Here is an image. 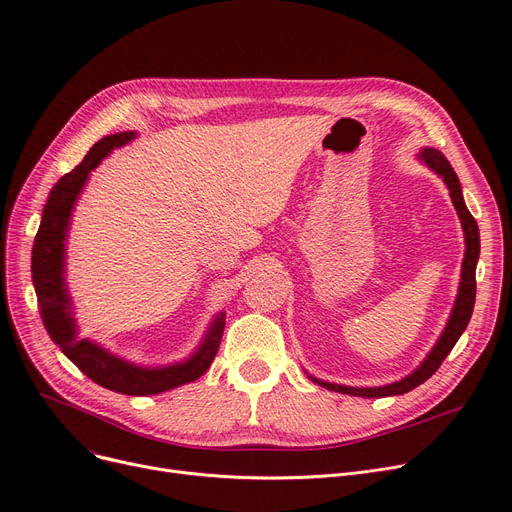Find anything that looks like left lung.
Returning <instances> with one entry per match:
<instances>
[{"instance_id": "8db88e82", "label": "left lung", "mask_w": 512, "mask_h": 512, "mask_svg": "<svg viewBox=\"0 0 512 512\" xmlns=\"http://www.w3.org/2000/svg\"><path fill=\"white\" fill-rule=\"evenodd\" d=\"M419 159H423L429 168L444 178L448 191H450V197H452V203H454V209H456V213H459V218L463 222L467 251H465V259H463L461 286H459V294H456L452 315L448 319V324H446L440 340L436 342L434 351L429 353L427 359L421 363V367L417 371H413L411 375H407L405 380L382 386V388H351V386H338V384L311 378L315 384L324 386L328 390H334L340 394H351V396H363V398H382V396L405 394V392L417 388L419 384H423L425 380L432 378V375L438 371V367L442 365V361L452 351V346L459 342L461 334L465 332L469 319H471L473 305H475V267H477V259H479V228L463 201L461 182H459V178H456V172L452 170L450 161L444 157V153L438 149H432V147H425L419 153Z\"/></svg>"}]
</instances>
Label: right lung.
I'll return each mask as SVG.
<instances>
[{
  "instance_id": "add662e5",
  "label": "right lung",
  "mask_w": 512,
  "mask_h": 512,
  "mask_svg": "<svg viewBox=\"0 0 512 512\" xmlns=\"http://www.w3.org/2000/svg\"><path fill=\"white\" fill-rule=\"evenodd\" d=\"M130 139H134V132H118L110 134V137H103L91 147L85 159L72 172L64 174L56 182V186L51 188L47 205L43 209V220L35 236L31 272L43 324L51 340L62 348V353L95 384L128 396H147L166 392L201 378L215 359V353H218L226 317L222 313L213 321L201 348L191 359L161 369H143L130 365L103 351L101 346L76 338V324L70 315V297L62 276L64 240L70 224L72 205L89 172L95 170L101 164V159L114 147H122Z\"/></svg>"
}]
</instances>
